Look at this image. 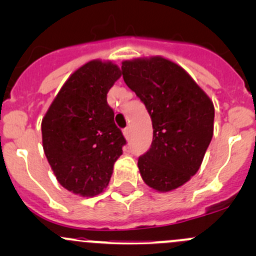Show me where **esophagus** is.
I'll list each match as a JSON object with an SVG mask.
<instances>
[{
  "instance_id": "34e87169",
  "label": "esophagus",
  "mask_w": 256,
  "mask_h": 256,
  "mask_svg": "<svg viewBox=\"0 0 256 256\" xmlns=\"http://www.w3.org/2000/svg\"><path fill=\"white\" fill-rule=\"evenodd\" d=\"M122 132H124V136H125L126 138H130V134H131V131H130V128H124V131H122Z\"/></svg>"
}]
</instances>
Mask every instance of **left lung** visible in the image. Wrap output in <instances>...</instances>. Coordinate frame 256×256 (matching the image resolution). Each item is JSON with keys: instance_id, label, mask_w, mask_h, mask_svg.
Instances as JSON below:
<instances>
[{"instance_id": "obj_1", "label": "left lung", "mask_w": 256, "mask_h": 256, "mask_svg": "<svg viewBox=\"0 0 256 256\" xmlns=\"http://www.w3.org/2000/svg\"><path fill=\"white\" fill-rule=\"evenodd\" d=\"M121 72L154 128L151 147L138 157L141 177L158 192L176 190L200 170L213 138V102L184 69L162 56L125 60Z\"/></svg>"}]
</instances>
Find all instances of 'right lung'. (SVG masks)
I'll use <instances>...</instances> for the list:
<instances>
[{
    "mask_svg": "<svg viewBox=\"0 0 256 256\" xmlns=\"http://www.w3.org/2000/svg\"><path fill=\"white\" fill-rule=\"evenodd\" d=\"M120 76L112 62L84 64L64 82L42 120L43 150L56 180L82 197L106 188L126 144L106 102Z\"/></svg>",
    "mask_w": 256,
    "mask_h": 256,
    "instance_id": "add662e5",
    "label": "right lung"
}]
</instances>
